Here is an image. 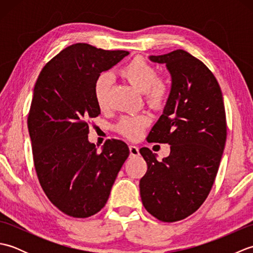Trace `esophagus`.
Instances as JSON below:
<instances>
[{"label": "esophagus", "mask_w": 253, "mask_h": 253, "mask_svg": "<svg viewBox=\"0 0 253 253\" xmlns=\"http://www.w3.org/2000/svg\"><path fill=\"white\" fill-rule=\"evenodd\" d=\"M129 152H130V157H138L139 154V148L136 146H130L129 147Z\"/></svg>", "instance_id": "esophagus-1"}]
</instances>
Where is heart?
Instances as JSON below:
<instances>
[{
	"mask_svg": "<svg viewBox=\"0 0 253 253\" xmlns=\"http://www.w3.org/2000/svg\"><path fill=\"white\" fill-rule=\"evenodd\" d=\"M121 75L137 90L146 93L150 105L159 107L164 103L169 93L168 84L163 79L158 78L157 69L143 58H133L122 68ZM112 82L113 79L109 73H102L95 79L93 94L96 104L100 107H103L106 104ZM148 124L149 118L146 115L124 117L118 124L117 129L127 138L138 139L141 137Z\"/></svg>",
	"mask_w": 253,
	"mask_h": 253,
	"instance_id": "obj_1",
	"label": "heart"
}]
</instances>
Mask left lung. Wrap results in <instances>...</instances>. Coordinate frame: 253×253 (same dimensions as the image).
<instances>
[{"label": "left lung", "instance_id": "1", "mask_svg": "<svg viewBox=\"0 0 253 253\" xmlns=\"http://www.w3.org/2000/svg\"><path fill=\"white\" fill-rule=\"evenodd\" d=\"M164 64L171 84L162 115L149 141L169 143L170 153L141 148L148 170L140 179L147 211L162 222H176L196 212L215 180L226 142V117L221 88L211 71L184 50L149 56Z\"/></svg>", "mask_w": 253, "mask_h": 253}]
</instances>
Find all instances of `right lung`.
<instances>
[{
    "instance_id": "add662e5",
    "label": "right lung",
    "mask_w": 253,
    "mask_h": 253,
    "mask_svg": "<svg viewBox=\"0 0 253 253\" xmlns=\"http://www.w3.org/2000/svg\"><path fill=\"white\" fill-rule=\"evenodd\" d=\"M128 54L87 43L69 45L36 83L28 115L36 171L49 200L69 216L89 217L105 206L129 155L122 140H107L100 153L88 140V121L101 114L95 79Z\"/></svg>"
}]
</instances>
